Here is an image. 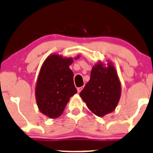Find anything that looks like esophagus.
I'll return each instance as SVG.
<instances>
[{
	"label": "esophagus",
	"mask_w": 153,
	"mask_h": 153,
	"mask_svg": "<svg viewBox=\"0 0 153 153\" xmlns=\"http://www.w3.org/2000/svg\"><path fill=\"white\" fill-rule=\"evenodd\" d=\"M83 87H78V88H77V90H78V93H80V92L81 91V90H83Z\"/></svg>",
	"instance_id": "34e87169"
}]
</instances>
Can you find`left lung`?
<instances>
[{
  "instance_id": "left-lung-1",
  "label": "left lung",
  "mask_w": 153,
  "mask_h": 153,
  "mask_svg": "<svg viewBox=\"0 0 153 153\" xmlns=\"http://www.w3.org/2000/svg\"><path fill=\"white\" fill-rule=\"evenodd\" d=\"M120 95V83L115 68L111 63L104 67L102 63L93 66L90 81L80 93L89 109L98 117L112 112Z\"/></svg>"
}]
</instances>
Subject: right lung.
Segmentation results:
<instances>
[{"mask_svg": "<svg viewBox=\"0 0 153 153\" xmlns=\"http://www.w3.org/2000/svg\"><path fill=\"white\" fill-rule=\"evenodd\" d=\"M72 58H63L57 54L44 62L36 87V99L39 109L50 118L63 114L71 96L77 93L73 72L69 69Z\"/></svg>", "mask_w": 153, "mask_h": 153, "instance_id": "right-lung-1", "label": "right lung"}]
</instances>
